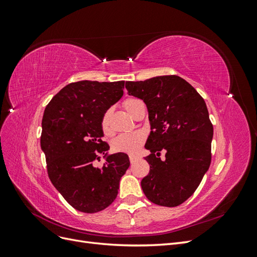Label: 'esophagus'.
Segmentation results:
<instances>
[{"label": "esophagus", "mask_w": 257, "mask_h": 257, "mask_svg": "<svg viewBox=\"0 0 257 257\" xmlns=\"http://www.w3.org/2000/svg\"><path fill=\"white\" fill-rule=\"evenodd\" d=\"M130 162L131 163H134V162H136L137 160H138V157H136V155H130Z\"/></svg>", "instance_id": "esophagus-1"}]
</instances>
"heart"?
Returning a JSON list of instances; mask_svg holds the SVG:
<instances>
[{
	"label": "heart",
	"instance_id": "heart-1",
	"mask_svg": "<svg viewBox=\"0 0 257 257\" xmlns=\"http://www.w3.org/2000/svg\"><path fill=\"white\" fill-rule=\"evenodd\" d=\"M142 104V100L135 97H128L123 102V107L130 114L135 115L138 106ZM109 110H107L103 113L102 119H100V127H102L103 133L106 136H111L113 134V130L110 125L109 120ZM146 142V134L142 131L132 132V133H124L115 137L111 147L115 152H124V153H136L141 147Z\"/></svg>",
	"mask_w": 257,
	"mask_h": 257
}]
</instances>
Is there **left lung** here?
I'll list each match as a JSON object with an SVG mask.
<instances>
[{"label":"left lung","instance_id":"8db88e82","mask_svg":"<svg viewBox=\"0 0 257 257\" xmlns=\"http://www.w3.org/2000/svg\"><path fill=\"white\" fill-rule=\"evenodd\" d=\"M127 94L143 99L149 111L151 133L145 148L150 172L142 180L153 204L176 207L193 195L211 163L213 125L204 98L176 75L145 81H126ZM166 152V160L159 158Z\"/></svg>","mask_w":257,"mask_h":257}]
</instances>
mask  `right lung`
<instances>
[{"label":"right lung","mask_w":257,"mask_h":257,"mask_svg":"<svg viewBox=\"0 0 257 257\" xmlns=\"http://www.w3.org/2000/svg\"><path fill=\"white\" fill-rule=\"evenodd\" d=\"M124 81L72 82L52 97L42 121L41 147L50 181L73 208L102 211L118 195L121 177L130 166L125 153L111 154L102 167L93 162L105 154L100 119L123 95Z\"/></svg>","instance_id":"right-lung-1"}]
</instances>
